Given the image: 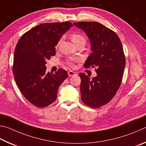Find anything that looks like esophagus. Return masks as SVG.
I'll use <instances>...</instances> for the list:
<instances>
[{"instance_id":"obj_1","label":"esophagus","mask_w":146,"mask_h":146,"mask_svg":"<svg viewBox=\"0 0 146 146\" xmlns=\"http://www.w3.org/2000/svg\"><path fill=\"white\" fill-rule=\"evenodd\" d=\"M68 76L70 77V76H73L77 75V74H76V73L75 72H73V71L70 70V71L68 72Z\"/></svg>"}]
</instances>
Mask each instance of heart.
Wrapping results in <instances>:
<instances>
[{
    "mask_svg": "<svg viewBox=\"0 0 146 146\" xmlns=\"http://www.w3.org/2000/svg\"><path fill=\"white\" fill-rule=\"evenodd\" d=\"M70 37H71V40H72L74 43L77 47L80 45L86 44V38L82 34H81V33H72V34L71 35ZM61 42V39L60 40V41L58 42L57 47L60 44ZM79 61H80V59L78 58H71L66 61V63H67L70 66H72L73 67V66H74L75 62H78Z\"/></svg>",
    "mask_w": 146,
    "mask_h": 146,
    "instance_id": "obj_1",
    "label": "heart"
}]
</instances>
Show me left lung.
<instances>
[{
    "instance_id": "obj_1",
    "label": "left lung",
    "mask_w": 146,
    "mask_h": 146,
    "mask_svg": "<svg viewBox=\"0 0 146 146\" xmlns=\"http://www.w3.org/2000/svg\"><path fill=\"white\" fill-rule=\"evenodd\" d=\"M73 24L84 31L91 42L92 53L84 67H95L98 74L90 79L85 73H80L81 100L91 108H100L113 98L121 86L126 65L122 43L113 31L99 22Z\"/></svg>"
}]
</instances>
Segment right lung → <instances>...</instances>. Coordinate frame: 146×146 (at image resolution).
Listing matches in <instances>:
<instances>
[{"label": "right lung", "mask_w": 146, "mask_h": 146, "mask_svg": "<svg viewBox=\"0 0 146 146\" xmlns=\"http://www.w3.org/2000/svg\"><path fill=\"white\" fill-rule=\"evenodd\" d=\"M73 25L70 22L45 23L23 35L15 47L13 73L18 87L31 103L43 108L57 99L59 86L68 77L59 68L45 74L46 60L56 54L55 46Z\"/></svg>", "instance_id": "right-lung-1"}]
</instances>
